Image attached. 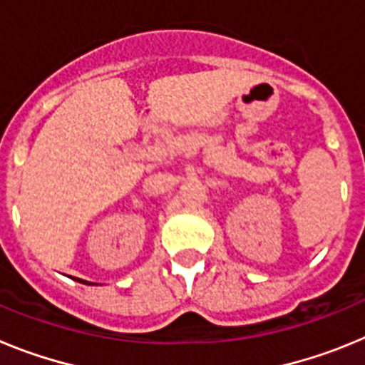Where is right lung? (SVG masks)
I'll return each instance as SVG.
<instances>
[{"label":"right lung","instance_id":"add662e5","mask_svg":"<svg viewBox=\"0 0 365 365\" xmlns=\"http://www.w3.org/2000/svg\"><path fill=\"white\" fill-rule=\"evenodd\" d=\"M76 282H80V283H86V285H93V283H89V282H83V279H78V278H76Z\"/></svg>","mask_w":365,"mask_h":365}]
</instances>
